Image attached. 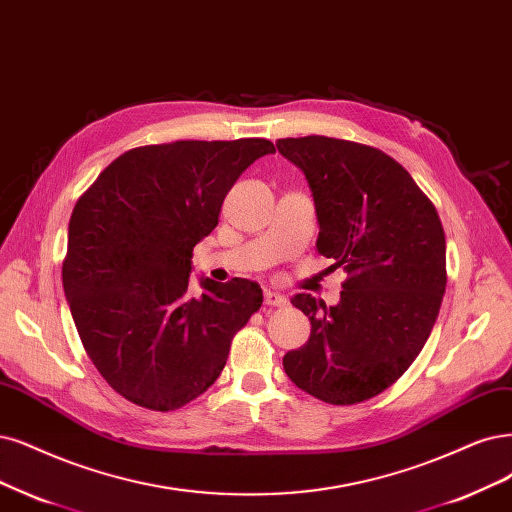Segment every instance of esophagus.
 I'll return each mask as SVG.
<instances>
[{
	"instance_id": "obj_1",
	"label": "esophagus",
	"mask_w": 512,
	"mask_h": 512,
	"mask_svg": "<svg viewBox=\"0 0 512 512\" xmlns=\"http://www.w3.org/2000/svg\"><path fill=\"white\" fill-rule=\"evenodd\" d=\"M263 299H266V304H268V306H274V308L287 306V297H285V295H280V293H276V291H270V289L263 291Z\"/></svg>"
}]
</instances>
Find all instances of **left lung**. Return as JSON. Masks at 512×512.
<instances>
[{
	"label": "left lung",
	"mask_w": 512,
	"mask_h": 512,
	"mask_svg": "<svg viewBox=\"0 0 512 512\" xmlns=\"http://www.w3.org/2000/svg\"><path fill=\"white\" fill-rule=\"evenodd\" d=\"M276 147L312 189L318 253L348 274L337 306L308 293L291 299L312 331L282 367L320 401L363 403L399 380L437 323L447 285L441 219L382 149L320 135Z\"/></svg>",
	"instance_id": "left-lung-1"
}]
</instances>
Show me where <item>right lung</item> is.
I'll use <instances>...</instances> for the list:
<instances>
[{
  "instance_id": "obj_1",
  "label": "right lung",
  "mask_w": 512,
  "mask_h": 512,
  "mask_svg": "<svg viewBox=\"0 0 512 512\" xmlns=\"http://www.w3.org/2000/svg\"><path fill=\"white\" fill-rule=\"evenodd\" d=\"M268 139L145 145L113 160L69 219L63 289L92 365L126 401L175 411L221 375L234 335L261 308L257 282L200 278L194 246Z\"/></svg>"
}]
</instances>
